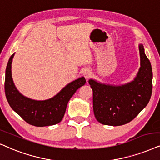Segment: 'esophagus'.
I'll list each match as a JSON object with an SVG mask.
<instances>
[{
	"mask_svg": "<svg viewBox=\"0 0 160 160\" xmlns=\"http://www.w3.org/2000/svg\"><path fill=\"white\" fill-rule=\"evenodd\" d=\"M91 74H92V72H91L90 70L86 69L83 72V75L86 79H88L91 77Z\"/></svg>",
	"mask_w": 160,
	"mask_h": 160,
	"instance_id": "esophagus-1",
	"label": "esophagus"
}]
</instances>
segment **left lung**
Here are the masks:
<instances>
[{"label":"left lung","instance_id":"obj_1","mask_svg":"<svg viewBox=\"0 0 160 160\" xmlns=\"http://www.w3.org/2000/svg\"><path fill=\"white\" fill-rule=\"evenodd\" d=\"M140 68L132 82L112 86L88 80L93 91V109L97 120L106 125H122L136 117L147 106L152 94V68L139 45Z\"/></svg>","mask_w":160,"mask_h":160}]
</instances>
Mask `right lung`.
Listing matches in <instances>:
<instances>
[{
  "mask_svg": "<svg viewBox=\"0 0 160 160\" xmlns=\"http://www.w3.org/2000/svg\"><path fill=\"white\" fill-rule=\"evenodd\" d=\"M14 54L10 57L6 68L4 88L9 106L30 125L43 127L59 123L63 118L70 98L80 87L85 85L86 79L82 77L70 82L49 100L43 101L31 100L19 93L14 85L11 71Z\"/></svg>",
  "mask_w": 160,
  "mask_h": 160,
  "instance_id": "add662e5",
  "label": "right lung"
}]
</instances>
